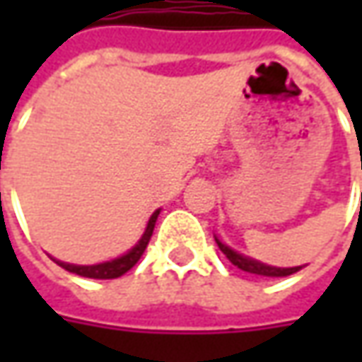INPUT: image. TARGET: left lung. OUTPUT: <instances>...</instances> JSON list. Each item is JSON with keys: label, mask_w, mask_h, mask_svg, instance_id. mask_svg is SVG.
<instances>
[{"label": "left lung", "mask_w": 362, "mask_h": 362, "mask_svg": "<svg viewBox=\"0 0 362 362\" xmlns=\"http://www.w3.org/2000/svg\"><path fill=\"white\" fill-rule=\"evenodd\" d=\"M216 242L217 245H219V250L226 254V257L230 259L233 266H238V268L243 272H250V274L268 276V278H284V276L296 274V272L304 268V266H294V268H276V266H268V264H262V262H257V259H254V257L243 256V254H240V252L231 250L230 245H226V243L221 242L217 235H216Z\"/></svg>", "instance_id": "left-lung-1"}]
</instances>
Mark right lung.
<instances>
[{
	"instance_id": "right-lung-1",
	"label": "right lung",
	"mask_w": 362,
	"mask_h": 362,
	"mask_svg": "<svg viewBox=\"0 0 362 362\" xmlns=\"http://www.w3.org/2000/svg\"><path fill=\"white\" fill-rule=\"evenodd\" d=\"M159 214L160 209H157L153 216L148 217L146 228L145 231H143V235H141V240L134 243L127 254L115 257V259L100 262V264H92V266H78V264H68V262H60V259H56V257H52L60 268L72 272V274H76V276L94 278V280H112V278H119V276H122V274H127V272L131 270L132 266L141 259L143 252H145L146 245H148V240H151V235H153V230H155V223H157Z\"/></svg>"
}]
</instances>
